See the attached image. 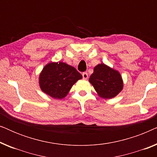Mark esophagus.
I'll list each match as a JSON object with an SVG mask.
<instances>
[{"label":"esophagus","mask_w":157,"mask_h":157,"mask_svg":"<svg viewBox=\"0 0 157 157\" xmlns=\"http://www.w3.org/2000/svg\"><path fill=\"white\" fill-rule=\"evenodd\" d=\"M82 76H83V79H87L88 77H89V76H88V74L86 72H83L82 74Z\"/></svg>","instance_id":"34e87169"}]
</instances>
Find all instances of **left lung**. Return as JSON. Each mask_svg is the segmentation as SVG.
Returning a JSON list of instances; mask_svg holds the SVG:
<instances>
[{
	"label": "left lung",
	"instance_id": "1",
	"mask_svg": "<svg viewBox=\"0 0 157 157\" xmlns=\"http://www.w3.org/2000/svg\"><path fill=\"white\" fill-rule=\"evenodd\" d=\"M89 82L99 96L104 98H113L123 88V81L119 73L104 63L94 67Z\"/></svg>",
	"mask_w": 157,
	"mask_h": 157
}]
</instances>
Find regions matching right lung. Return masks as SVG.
Here are the masks:
<instances>
[{
	"instance_id": "obj_1",
	"label": "right lung",
	"mask_w": 157,
	"mask_h": 157,
	"mask_svg": "<svg viewBox=\"0 0 157 157\" xmlns=\"http://www.w3.org/2000/svg\"><path fill=\"white\" fill-rule=\"evenodd\" d=\"M82 76L73 66L63 62L50 63L45 66L39 77L40 87L54 98H63L72 86Z\"/></svg>"
}]
</instances>
